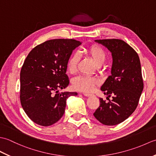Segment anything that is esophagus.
<instances>
[{"label":"esophagus","mask_w":156,"mask_h":156,"mask_svg":"<svg viewBox=\"0 0 156 156\" xmlns=\"http://www.w3.org/2000/svg\"><path fill=\"white\" fill-rule=\"evenodd\" d=\"M83 95H84L85 97H90V96H91L92 94H88V93H86V92H83Z\"/></svg>","instance_id":"obj_1"}]
</instances>
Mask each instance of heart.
<instances>
[{"instance_id":"1","label":"heart","mask_w":156,"mask_h":156,"mask_svg":"<svg viewBox=\"0 0 156 156\" xmlns=\"http://www.w3.org/2000/svg\"><path fill=\"white\" fill-rule=\"evenodd\" d=\"M85 53L93 59L98 67L105 64L107 60V54L101 47L97 45H92L85 49ZM80 54L75 52L69 58L67 62V69L70 74H74L77 70L78 63L80 62ZM100 83V80L97 77H91L87 76H78L72 80V87L76 90L90 92Z\"/></svg>"}]
</instances>
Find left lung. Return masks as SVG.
Returning a JSON list of instances; mask_svg holds the SVG:
<instances>
[{"mask_svg": "<svg viewBox=\"0 0 156 156\" xmlns=\"http://www.w3.org/2000/svg\"><path fill=\"white\" fill-rule=\"evenodd\" d=\"M96 42L111 52V75L101 90L111 97L106 102L100 98V106L94 116L102 124L115 125L127 119L136 109L144 89L140 58L133 48L121 39H97ZM108 98V97H107Z\"/></svg>", "mask_w": 156, "mask_h": 156, "instance_id": "1", "label": "left lung"}]
</instances>
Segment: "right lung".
<instances>
[{
	"instance_id": "right-lung-1",
	"label": "right lung",
	"mask_w": 156,
	"mask_h": 156,
	"mask_svg": "<svg viewBox=\"0 0 156 156\" xmlns=\"http://www.w3.org/2000/svg\"><path fill=\"white\" fill-rule=\"evenodd\" d=\"M81 42L55 39L36 46L26 58L20 73V101L23 110L36 124L47 127L64 113L66 100L76 92L59 93L66 88L67 62Z\"/></svg>"
}]
</instances>
